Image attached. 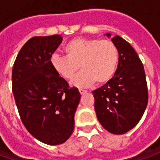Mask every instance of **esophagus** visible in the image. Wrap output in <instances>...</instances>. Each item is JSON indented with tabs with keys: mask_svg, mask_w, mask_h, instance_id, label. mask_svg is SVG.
<instances>
[{
	"mask_svg": "<svg viewBox=\"0 0 160 160\" xmlns=\"http://www.w3.org/2000/svg\"><path fill=\"white\" fill-rule=\"evenodd\" d=\"M79 92H80L81 94H84V93H86V92H87V91H86V90L79 89Z\"/></svg>",
	"mask_w": 160,
	"mask_h": 160,
	"instance_id": "obj_1",
	"label": "esophagus"
}]
</instances>
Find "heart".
Segmentation results:
<instances>
[{
	"mask_svg": "<svg viewBox=\"0 0 160 160\" xmlns=\"http://www.w3.org/2000/svg\"><path fill=\"white\" fill-rule=\"evenodd\" d=\"M66 56L54 54L51 58L53 69L65 79H71L77 87H87L96 83L104 84L114 77L118 64V50L113 42L97 38H76L64 48Z\"/></svg>",
	"mask_w": 160,
	"mask_h": 160,
	"instance_id": "b5f03b06",
	"label": "heart"
}]
</instances>
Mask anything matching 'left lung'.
Returning <instances> with one entry per match:
<instances>
[{
    "label": "left lung",
    "instance_id": "left-lung-1",
    "mask_svg": "<svg viewBox=\"0 0 160 160\" xmlns=\"http://www.w3.org/2000/svg\"><path fill=\"white\" fill-rule=\"evenodd\" d=\"M110 37V34H106ZM111 41L118 50V64L110 81L94 90V108L107 131L123 134L136 126L148 104L143 65L128 42L116 35Z\"/></svg>",
    "mask_w": 160,
    "mask_h": 160
}]
</instances>
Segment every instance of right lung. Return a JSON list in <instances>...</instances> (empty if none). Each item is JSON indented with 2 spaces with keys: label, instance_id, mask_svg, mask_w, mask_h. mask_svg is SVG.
<instances>
[{
  "label": "right lung",
  "instance_id": "add662e5",
  "mask_svg": "<svg viewBox=\"0 0 160 160\" xmlns=\"http://www.w3.org/2000/svg\"><path fill=\"white\" fill-rule=\"evenodd\" d=\"M62 42L59 34L34 36L24 44L12 68V92L28 132L49 145L70 137L81 94L53 69L51 58Z\"/></svg>",
  "mask_w": 160,
  "mask_h": 160
}]
</instances>
